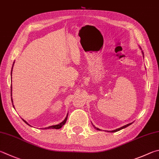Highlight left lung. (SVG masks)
Wrapping results in <instances>:
<instances>
[{
    "mask_svg": "<svg viewBox=\"0 0 159 159\" xmlns=\"http://www.w3.org/2000/svg\"><path fill=\"white\" fill-rule=\"evenodd\" d=\"M140 48L141 49V48L140 47ZM142 53H143V57H144V53H143V51H142ZM133 122H131V123H129V124H128V125H125V126H122V127H120V128H119V129H115V130H112V131H107V132H111V133H114V132H117V131H120V130H121V129H125V128H126V127H127V126H129V125H131V124H132ZM93 126L94 127V129H97V130H98V131H102V130H101L100 129H99V128H97L96 126H94V125H93Z\"/></svg>",
    "mask_w": 159,
    "mask_h": 159,
    "instance_id": "obj_1",
    "label": "left lung"
}]
</instances>
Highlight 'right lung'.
Returning <instances> with one entry per match:
<instances>
[{"label": "right lung", "instance_id": "right-lung-1", "mask_svg": "<svg viewBox=\"0 0 159 159\" xmlns=\"http://www.w3.org/2000/svg\"><path fill=\"white\" fill-rule=\"evenodd\" d=\"M14 62H13L12 67H11V73H12V69H13V67H14ZM11 89H12V88L11 87V95H12V94H11ZM11 102L13 103V101H12V97H11ZM13 107H14V104H13ZM67 117H68V113H67V116H66L65 119L64 120H63L62 122H60V124H58V125H53V126H48V127H46V128H44V129H59L61 128L63 125H65V124L66 123V122H67ZM22 120H23V121H24V122L25 124H27L28 125L30 126V125H29V124H28V123L26 122V121L24 120V119H22Z\"/></svg>", "mask_w": 159, "mask_h": 159}]
</instances>
